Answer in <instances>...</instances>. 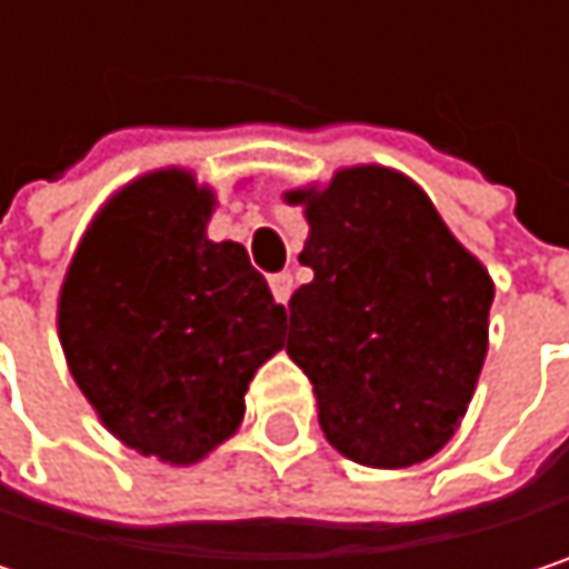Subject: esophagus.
Listing matches in <instances>:
<instances>
[{
    "instance_id": "1",
    "label": "esophagus",
    "mask_w": 569,
    "mask_h": 569,
    "mask_svg": "<svg viewBox=\"0 0 569 569\" xmlns=\"http://www.w3.org/2000/svg\"><path fill=\"white\" fill-rule=\"evenodd\" d=\"M270 289H273V296H277V302H289V296H292V277L289 273H277L273 280H270Z\"/></svg>"
}]
</instances>
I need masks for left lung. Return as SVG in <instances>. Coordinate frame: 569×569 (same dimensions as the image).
<instances>
[{
    "label": "left lung",
    "instance_id": "left-lung-1",
    "mask_svg": "<svg viewBox=\"0 0 569 569\" xmlns=\"http://www.w3.org/2000/svg\"><path fill=\"white\" fill-rule=\"evenodd\" d=\"M309 223L289 299V359L312 382L326 441L366 468L438 455L471 405L495 280L396 168H339L286 190Z\"/></svg>",
    "mask_w": 569,
    "mask_h": 569
}]
</instances>
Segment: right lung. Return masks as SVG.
I'll return each instance as SVG.
<instances>
[{
	"label": "right lung",
	"instance_id": "1",
	"mask_svg": "<svg viewBox=\"0 0 569 569\" xmlns=\"http://www.w3.org/2000/svg\"><path fill=\"white\" fill-rule=\"evenodd\" d=\"M217 193L187 168L124 183L88 223L58 289V342L98 421L173 468L237 435L283 306L240 243L207 237Z\"/></svg>",
	"mask_w": 569,
	"mask_h": 569
}]
</instances>
